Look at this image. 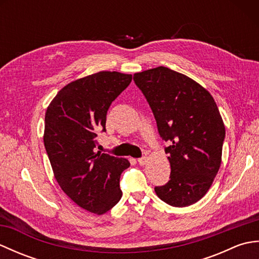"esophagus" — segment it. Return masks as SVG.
Masks as SVG:
<instances>
[{"mask_svg": "<svg viewBox=\"0 0 259 259\" xmlns=\"http://www.w3.org/2000/svg\"><path fill=\"white\" fill-rule=\"evenodd\" d=\"M146 162H147V157H141L138 159V163L140 166H144V164H146Z\"/></svg>", "mask_w": 259, "mask_h": 259, "instance_id": "esophagus-1", "label": "esophagus"}]
</instances>
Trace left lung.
<instances>
[{"label": "left lung", "mask_w": 259, "mask_h": 259, "mask_svg": "<svg viewBox=\"0 0 259 259\" xmlns=\"http://www.w3.org/2000/svg\"><path fill=\"white\" fill-rule=\"evenodd\" d=\"M134 81L169 144L170 180L156 194L170 206H190L206 195L222 163L225 124L217 104L205 88L166 67L135 73Z\"/></svg>", "instance_id": "left-lung-1"}]
</instances>
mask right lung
Segmentation results:
<instances>
[{
  "instance_id": "right-lung-1",
  "label": "right lung",
  "mask_w": 259,
  "mask_h": 259,
  "mask_svg": "<svg viewBox=\"0 0 259 259\" xmlns=\"http://www.w3.org/2000/svg\"><path fill=\"white\" fill-rule=\"evenodd\" d=\"M133 75L101 71L70 82L49 104L45 147L59 186L76 205L102 214L122 197L120 176L130 162L95 152L97 137L106 131L109 107Z\"/></svg>"
}]
</instances>
